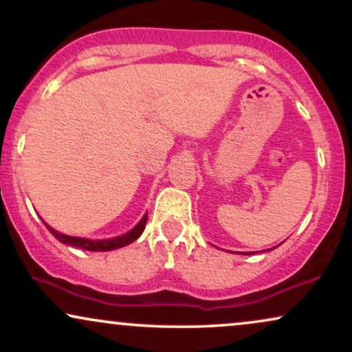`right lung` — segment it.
<instances>
[{
	"label": "right lung",
	"mask_w": 352,
	"mask_h": 352,
	"mask_svg": "<svg viewBox=\"0 0 352 352\" xmlns=\"http://www.w3.org/2000/svg\"><path fill=\"white\" fill-rule=\"evenodd\" d=\"M146 223H147V214L139 221V224L134 228L133 230H129L128 234L120 235V237L115 239H109V240H88V239H80V237H70V235H64L60 232H57L50 226L46 224V228L50 232L54 235V237L59 240V242L65 243V245H72V247H78L83 250H88V252H109V250H115V248H122L124 245L131 243L136 240L139 235L144 232L146 229Z\"/></svg>",
	"instance_id": "obj_1"
}]
</instances>
